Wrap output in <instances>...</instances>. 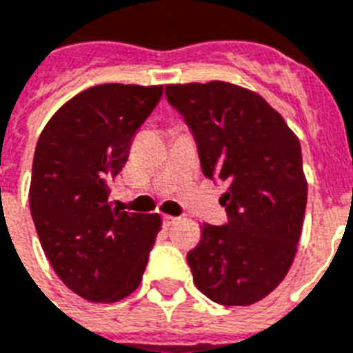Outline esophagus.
Returning <instances> with one entry per match:
<instances>
[{
  "instance_id": "obj_1",
  "label": "esophagus",
  "mask_w": 353,
  "mask_h": 353,
  "mask_svg": "<svg viewBox=\"0 0 353 353\" xmlns=\"http://www.w3.org/2000/svg\"><path fill=\"white\" fill-rule=\"evenodd\" d=\"M163 222H165V225H174L177 222L176 216H170V214H165L163 216Z\"/></svg>"
}]
</instances>
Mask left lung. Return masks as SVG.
<instances>
[{
    "label": "left lung",
    "instance_id": "left-lung-1",
    "mask_svg": "<svg viewBox=\"0 0 353 353\" xmlns=\"http://www.w3.org/2000/svg\"><path fill=\"white\" fill-rule=\"evenodd\" d=\"M198 142L207 177L228 183V224H201L187 255L194 285L220 305H252L289 272L307 203L302 146L263 96L225 81L166 85Z\"/></svg>",
    "mask_w": 353,
    "mask_h": 353
}]
</instances>
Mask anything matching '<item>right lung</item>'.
Instances as JSON below:
<instances>
[{
	"label": "right lung",
	"mask_w": 353,
	"mask_h": 353,
	"mask_svg": "<svg viewBox=\"0 0 353 353\" xmlns=\"http://www.w3.org/2000/svg\"><path fill=\"white\" fill-rule=\"evenodd\" d=\"M161 96L163 85H96L68 99L37 142L29 185L34 228L61 281L88 302L131 294L161 231L157 212L120 211L109 200V183Z\"/></svg>",
	"instance_id": "1"
}]
</instances>
